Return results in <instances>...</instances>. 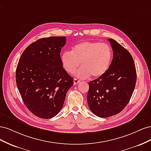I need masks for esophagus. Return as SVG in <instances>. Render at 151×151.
<instances>
[{"instance_id":"esophagus-1","label":"esophagus","mask_w":151,"mask_h":151,"mask_svg":"<svg viewBox=\"0 0 151 151\" xmlns=\"http://www.w3.org/2000/svg\"><path fill=\"white\" fill-rule=\"evenodd\" d=\"M79 83H80V81H79V80L77 79H74V85L77 84Z\"/></svg>"}]
</instances>
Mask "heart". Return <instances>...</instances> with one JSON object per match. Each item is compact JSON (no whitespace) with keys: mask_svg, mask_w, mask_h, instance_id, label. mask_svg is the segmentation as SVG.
<instances>
[{"mask_svg":"<svg viewBox=\"0 0 151 151\" xmlns=\"http://www.w3.org/2000/svg\"><path fill=\"white\" fill-rule=\"evenodd\" d=\"M112 60L113 50L108 44L89 41L77 43L71 52H65L61 56L63 67L70 74L77 70L81 62L82 67L76 73L80 78L102 77L108 70Z\"/></svg>","mask_w":151,"mask_h":151,"instance_id":"obj_1","label":"heart"}]
</instances>
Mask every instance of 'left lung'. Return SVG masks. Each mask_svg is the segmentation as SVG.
I'll list each match as a JSON object with an SVG mask.
<instances>
[{
    "mask_svg": "<svg viewBox=\"0 0 151 151\" xmlns=\"http://www.w3.org/2000/svg\"><path fill=\"white\" fill-rule=\"evenodd\" d=\"M113 51L108 70L89 83L87 101L95 115L107 118L117 115L129 103L135 89L137 72L134 59L127 49L108 39Z\"/></svg>",
    "mask_w": 151,
    "mask_h": 151,
    "instance_id": "obj_1",
    "label": "left lung"
}]
</instances>
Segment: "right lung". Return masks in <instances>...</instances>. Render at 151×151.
Returning <instances> with one entry per match:
<instances>
[{
  "instance_id": "1",
  "label": "right lung",
  "mask_w": 151,
  "mask_h": 151,
  "mask_svg": "<svg viewBox=\"0 0 151 151\" xmlns=\"http://www.w3.org/2000/svg\"><path fill=\"white\" fill-rule=\"evenodd\" d=\"M65 36L41 38L22 53L16 81L26 106L41 118L49 119L60 112L73 78L63 68L60 58Z\"/></svg>"
}]
</instances>
